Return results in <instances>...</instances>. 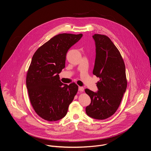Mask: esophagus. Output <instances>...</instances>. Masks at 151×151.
Wrapping results in <instances>:
<instances>
[{
	"label": "esophagus",
	"mask_w": 151,
	"mask_h": 151,
	"mask_svg": "<svg viewBox=\"0 0 151 151\" xmlns=\"http://www.w3.org/2000/svg\"><path fill=\"white\" fill-rule=\"evenodd\" d=\"M78 90H79V91L80 92H83L84 91V88L82 87H79V89Z\"/></svg>",
	"instance_id": "esophagus-1"
}]
</instances>
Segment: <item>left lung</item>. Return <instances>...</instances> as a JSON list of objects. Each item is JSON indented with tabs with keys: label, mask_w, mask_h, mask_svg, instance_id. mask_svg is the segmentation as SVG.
I'll return each mask as SVG.
<instances>
[{
	"label": "left lung",
	"mask_w": 151,
	"mask_h": 151,
	"mask_svg": "<svg viewBox=\"0 0 151 151\" xmlns=\"http://www.w3.org/2000/svg\"><path fill=\"white\" fill-rule=\"evenodd\" d=\"M96 47V56L93 73L100 78L99 91H85L91 98L86 107L87 114L94 119H104L117 111L125 92L127 81L125 66L120 52L109 37L104 35L93 36Z\"/></svg>",
	"instance_id": "1"
}]
</instances>
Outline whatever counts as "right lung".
<instances>
[{"instance_id": "1", "label": "right lung", "mask_w": 151, "mask_h": 151, "mask_svg": "<svg viewBox=\"0 0 151 151\" xmlns=\"http://www.w3.org/2000/svg\"><path fill=\"white\" fill-rule=\"evenodd\" d=\"M82 34H58L40 46L33 55L26 75L30 101L35 112L48 121L66 116L69 104L78 91L75 83H63L59 73L65 68L69 49Z\"/></svg>"}]
</instances>
